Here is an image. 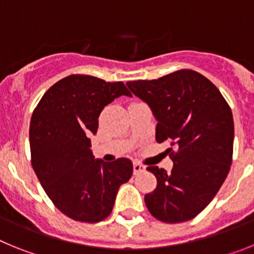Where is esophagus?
I'll return each mask as SVG.
<instances>
[{"label":"esophagus","mask_w":254,"mask_h":254,"mask_svg":"<svg viewBox=\"0 0 254 254\" xmlns=\"http://www.w3.org/2000/svg\"><path fill=\"white\" fill-rule=\"evenodd\" d=\"M141 172H145V167L142 164L138 163V161H133V173L134 174H138Z\"/></svg>","instance_id":"esophagus-1"}]
</instances>
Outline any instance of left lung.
<instances>
[{
  "instance_id": "obj_1",
  "label": "left lung",
  "mask_w": 254,
  "mask_h": 254,
  "mask_svg": "<svg viewBox=\"0 0 254 254\" xmlns=\"http://www.w3.org/2000/svg\"><path fill=\"white\" fill-rule=\"evenodd\" d=\"M127 86L151 108L158 121L156 141L172 146L168 149L174 163L172 172L147 167L158 181L145 196L147 210L163 223L193 219L216 196L230 170L232 109L219 89L192 69L128 81Z\"/></svg>"
}]
</instances>
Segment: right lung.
<instances>
[{
    "label": "right lung",
    "instance_id": "obj_1",
    "mask_svg": "<svg viewBox=\"0 0 254 254\" xmlns=\"http://www.w3.org/2000/svg\"><path fill=\"white\" fill-rule=\"evenodd\" d=\"M131 96L122 81L69 75L46 91L29 129L31 165L46 193L66 216L99 223L111 215L121 185L133 172L129 159L95 160L90 136L105 105Z\"/></svg>",
    "mask_w": 254,
    "mask_h": 254
}]
</instances>
